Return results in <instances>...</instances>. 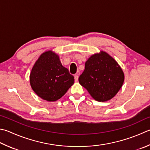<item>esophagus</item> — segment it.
Segmentation results:
<instances>
[{
  "label": "esophagus",
  "mask_w": 150,
  "mask_h": 150,
  "mask_svg": "<svg viewBox=\"0 0 150 150\" xmlns=\"http://www.w3.org/2000/svg\"><path fill=\"white\" fill-rule=\"evenodd\" d=\"M79 73H76V74H75L74 76V80H75V81H78V77H79Z\"/></svg>",
  "instance_id": "esophagus-1"
}]
</instances>
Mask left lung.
Segmentation results:
<instances>
[{
	"label": "left lung",
	"instance_id": "1",
	"mask_svg": "<svg viewBox=\"0 0 150 150\" xmlns=\"http://www.w3.org/2000/svg\"><path fill=\"white\" fill-rule=\"evenodd\" d=\"M78 80L94 99L104 102L119 91L124 81V74L111 56L101 52L86 62L84 71Z\"/></svg>",
	"mask_w": 150,
	"mask_h": 150
}]
</instances>
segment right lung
Returning <instances> with one entry per match:
<instances>
[{
    "mask_svg": "<svg viewBox=\"0 0 150 150\" xmlns=\"http://www.w3.org/2000/svg\"><path fill=\"white\" fill-rule=\"evenodd\" d=\"M30 83L42 99L56 101L74 84V78L62 65L58 55L48 51L42 53L33 67Z\"/></svg>",
    "mask_w": 150,
    "mask_h": 150,
    "instance_id": "obj_1",
    "label": "right lung"
}]
</instances>
